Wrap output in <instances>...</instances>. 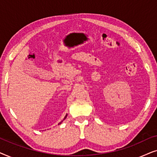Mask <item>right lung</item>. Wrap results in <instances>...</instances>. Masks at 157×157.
Masks as SVG:
<instances>
[{"label": "right lung", "instance_id": "obj_1", "mask_svg": "<svg viewBox=\"0 0 157 157\" xmlns=\"http://www.w3.org/2000/svg\"><path fill=\"white\" fill-rule=\"evenodd\" d=\"M66 117H67V114H66V117H64V119H63V120H64V119H66ZM62 121H61V122H60V123H59V124H61V123H62Z\"/></svg>", "mask_w": 157, "mask_h": 157}]
</instances>
